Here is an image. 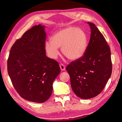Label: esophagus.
<instances>
[{"label":"esophagus","instance_id":"34e87169","mask_svg":"<svg viewBox=\"0 0 122 122\" xmlns=\"http://www.w3.org/2000/svg\"><path fill=\"white\" fill-rule=\"evenodd\" d=\"M59 66H60V68H61V71H64V70L66 69V66H65L64 65H63V64H60Z\"/></svg>","mask_w":122,"mask_h":122}]
</instances>
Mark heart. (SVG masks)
I'll return each mask as SVG.
<instances>
[{
	"label": "heart",
	"instance_id": "b5f03b06",
	"mask_svg": "<svg viewBox=\"0 0 122 122\" xmlns=\"http://www.w3.org/2000/svg\"><path fill=\"white\" fill-rule=\"evenodd\" d=\"M88 46V36L85 31L75 27L64 28L55 33L51 40L46 41L44 48L50 58L56 59L59 55L61 47L64 56L71 61L81 58Z\"/></svg>",
	"mask_w": 122,
	"mask_h": 122
}]
</instances>
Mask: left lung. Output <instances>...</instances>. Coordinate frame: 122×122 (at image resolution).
Here are the masks:
<instances>
[{
  "label": "left lung",
  "mask_w": 122,
  "mask_h": 122,
  "mask_svg": "<svg viewBox=\"0 0 122 122\" xmlns=\"http://www.w3.org/2000/svg\"><path fill=\"white\" fill-rule=\"evenodd\" d=\"M87 23L91 34L86 53L66 68L73 91L84 99L95 97L102 92L112 71L109 46L95 24Z\"/></svg>",
  "instance_id": "left-lung-1"
}]
</instances>
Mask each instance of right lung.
Segmentation results:
<instances>
[{
    "instance_id": "obj_1",
    "label": "right lung",
    "mask_w": 122,
    "mask_h": 122,
    "mask_svg": "<svg viewBox=\"0 0 122 122\" xmlns=\"http://www.w3.org/2000/svg\"><path fill=\"white\" fill-rule=\"evenodd\" d=\"M45 26L26 31L11 48L8 72L14 87L23 99L43 103L51 96L53 83L61 72L57 61L47 57L44 48Z\"/></svg>"
}]
</instances>
